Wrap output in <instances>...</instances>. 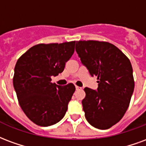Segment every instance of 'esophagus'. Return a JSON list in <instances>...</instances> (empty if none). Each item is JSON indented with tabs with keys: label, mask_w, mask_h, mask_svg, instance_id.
<instances>
[{
	"label": "esophagus",
	"mask_w": 146,
	"mask_h": 146,
	"mask_svg": "<svg viewBox=\"0 0 146 146\" xmlns=\"http://www.w3.org/2000/svg\"><path fill=\"white\" fill-rule=\"evenodd\" d=\"M82 89V88H81V87H79V86H75V89H76V90H79V89Z\"/></svg>",
	"instance_id": "obj_1"
}]
</instances>
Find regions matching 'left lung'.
Here are the masks:
<instances>
[{"mask_svg":"<svg viewBox=\"0 0 146 146\" xmlns=\"http://www.w3.org/2000/svg\"><path fill=\"white\" fill-rule=\"evenodd\" d=\"M75 50L91 76L97 77L98 88H85L82 107L92 126L108 129L121 121L129 106L135 82L129 59L107 42L77 41Z\"/></svg>","mask_w":146,"mask_h":146,"instance_id":"left-lung-1","label":"left lung"}]
</instances>
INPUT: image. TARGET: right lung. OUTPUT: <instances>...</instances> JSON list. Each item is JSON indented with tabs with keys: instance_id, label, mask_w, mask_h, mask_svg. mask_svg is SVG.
I'll return each instance as SVG.
<instances>
[{
	"instance_id": "1",
	"label": "right lung",
	"mask_w": 146,
	"mask_h": 146,
	"mask_svg": "<svg viewBox=\"0 0 146 146\" xmlns=\"http://www.w3.org/2000/svg\"><path fill=\"white\" fill-rule=\"evenodd\" d=\"M75 41L37 44L22 54L15 67L13 86L19 105L31 121L47 127L62 119L75 91L72 83L57 86L51 77L64 71Z\"/></svg>"
}]
</instances>
